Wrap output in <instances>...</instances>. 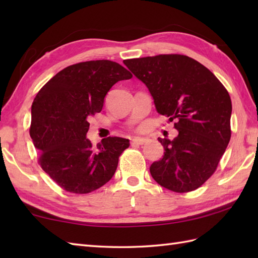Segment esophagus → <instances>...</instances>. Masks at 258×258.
Returning a JSON list of instances; mask_svg holds the SVG:
<instances>
[{"instance_id": "34e87169", "label": "esophagus", "mask_w": 258, "mask_h": 258, "mask_svg": "<svg viewBox=\"0 0 258 258\" xmlns=\"http://www.w3.org/2000/svg\"><path fill=\"white\" fill-rule=\"evenodd\" d=\"M146 142L145 139H141V138H135L132 140V145H143Z\"/></svg>"}]
</instances>
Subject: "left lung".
Wrapping results in <instances>:
<instances>
[{"label": "left lung", "mask_w": 258, "mask_h": 258, "mask_svg": "<svg viewBox=\"0 0 258 258\" xmlns=\"http://www.w3.org/2000/svg\"><path fill=\"white\" fill-rule=\"evenodd\" d=\"M124 64L178 132L173 140L158 138L165 152L151 165L152 177L177 193L199 188L215 172L231 140L228 92L210 70L186 55L162 54Z\"/></svg>", "instance_id": "1"}]
</instances>
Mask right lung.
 <instances>
[{"label": "right lung", "mask_w": 258, "mask_h": 258, "mask_svg": "<svg viewBox=\"0 0 258 258\" xmlns=\"http://www.w3.org/2000/svg\"><path fill=\"white\" fill-rule=\"evenodd\" d=\"M108 59L82 62L53 76L32 104L30 135L40 165L65 190L86 194L106 184L118 157L130 146L123 138H106L93 146L86 139L89 118L102 111L104 98L118 81L132 78Z\"/></svg>", "instance_id": "1"}]
</instances>
